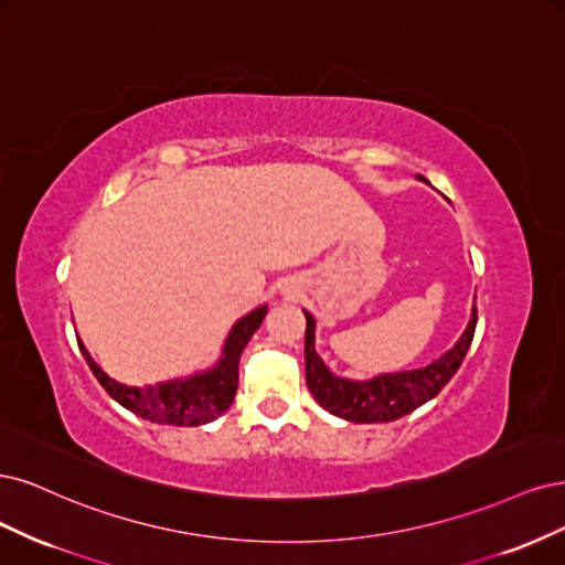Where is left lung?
<instances>
[{"instance_id":"8db88e82","label":"left lung","mask_w":565,"mask_h":565,"mask_svg":"<svg viewBox=\"0 0 565 565\" xmlns=\"http://www.w3.org/2000/svg\"><path fill=\"white\" fill-rule=\"evenodd\" d=\"M305 373L307 387L329 413L350 423H392L411 411L420 408L429 398L439 394L448 380L458 373L460 363L469 350L477 331V307L471 312L467 331L452 350L441 359L429 363L427 369L380 375L369 382H352L335 377L315 352V319L305 312Z\"/></svg>"}]
</instances>
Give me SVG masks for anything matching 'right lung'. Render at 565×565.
Returning a JSON list of instances; mask_svg holds the SVG:
<instances>
[{
	"label": "right lung",
	"mask_w": 565,
	"mask_h": 565,
	"mask_svg": "<svg viewBox=\"0 0 565 565\" xmlns=\"http://www.w3.org/2000/svg\"><path fill=\"white\" fill-rule=\"evenodd\" d=\"M267 315V307L253 309L242 321H236L232 329L223 359L217 366L209 373L194 375L190 380H173L161 382L154 387H126L107 377L94 359L88 356L84 344L79 342V350L88 363V369L94 371L96 380L103 385V390L110 394L119 406L126 411L136 413L142 420H150L157 425H175V427H196L215 420L217 415H223L236 394V380H239V356L246 348L250 335L258 331Z\"/></svg>",
	"instance_id": "right-lung-1"
}]
</instances>
